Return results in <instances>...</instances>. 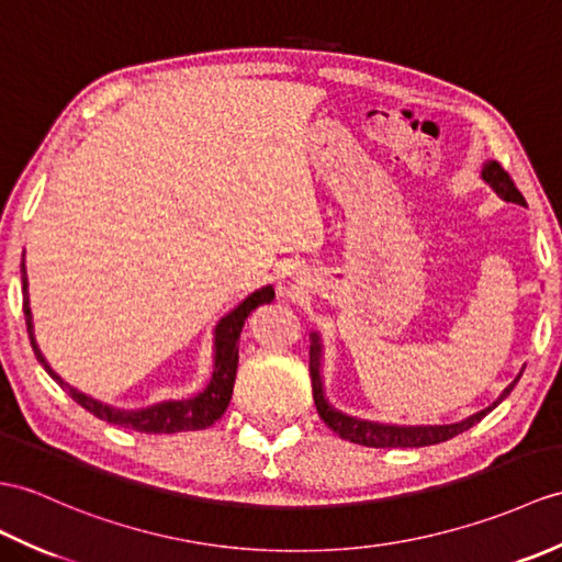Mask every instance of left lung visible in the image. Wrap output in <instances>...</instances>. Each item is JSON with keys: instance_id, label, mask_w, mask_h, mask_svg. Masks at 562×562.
<instances>
[{"instance_id": "left-lung-1", "label": "left lung", "mask_w": 562, "mask_h": 562, "mask_svg": "<svg viewBox=\"0 0 562 562\" xmlns=\"http://www.w3.org/2000/svg\"><path fill=\"white\" fill-rule=\"evenodd\" d=\"M481 177H484L486 184L501 195L503 201L519 203L525 205V195L519 193L515 187V181L510 175L505 172L501 162L488 160L484 162V169H481ZM321 359H323V345L318 333H311V349H308V371H311V385H313V402H316L318 416L325 422V426L333 428L337 436L349 442H357V446H367V448H424V446H436V442L450 440L454 436L464 434L467 428H472L479 424L484 416L498 407V404L513 393V387L517 385L519 375L515 381L507 385L501 397L495 400L491 407L481 409L472 416H467L464 422L458 424H442V426H395V424H378V422H363L357 419V416H349L337 412L333 404L325 400V390H323V375H321Z\"/></svg>"}]
</instances>
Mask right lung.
<instances>
[{
	"instance_id": "add662e5",
	"label": "right lung",
	"mask_w": 562,
	"mask_h": 562,
	"mask_svg": "<svg viewBox=\"0 0 562 562\" xmlns=\"http://www.w3.org/2000/svg\"><path fill=\"white\" fill-rule=\"evenodd\" d=\"M21 282H23V313H25V328H29V337L37 361L43 363V369L55 378V381L67 390L69 397L81 404L86 412H90L98 419L122 426V428H132L138 430V434H179V430H201L213 426L222 414H225L227 404L232 400V390H234V378H237V363H239V335L244 328V321L251 316V311L258 306L270 304L276 299V292L272 286H263L254 294H249L244 302L229 311L225 318H220L217 328H215V355H213V375L211 383L205 385L203 393L193 395L189 400H169V402H158L153 407L146 409H114L110 404H102L93 397L83 395L81 390L71 387L67 381L49 369V363L45 361L43 351L37 349L35 335H33V313H31V302H29V278H25V266L21 263Z\"/></svg>"
}]
</instances>
